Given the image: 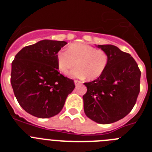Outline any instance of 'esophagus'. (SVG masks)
Here are the masks:
<instances>
[{
	"label": "esophagus",
	"mask_w": 152,
	"mask_h": 152,
	"mask_svg": "<svg viewBox=\"0 0 152 152\" xmlns=\"http://www.w3.org/2000/svg\"><path fill=\"white\" fill-rule=\"evenodd\" d=\"M82 84V82H81L80 80H75V84L76 86H78V85H80V84Z\"/></svg>",
	"instance_id": "obj_1"
}]
</instances>
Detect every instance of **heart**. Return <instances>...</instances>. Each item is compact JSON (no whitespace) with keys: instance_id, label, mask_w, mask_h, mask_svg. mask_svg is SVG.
<instances>
[{"instance_id":"b5f03b06","label":"heart","mask_w":152,"mask_h":152,"mask_svg":"<svg viewBox=\"0 0 152 152\" xmlns=\"http://www.w3.org/2000/svg\"><path fill=\"white\" fill-rule=\"evenodd\" d=\"M58 67L64 75L72 68L77 67L72 71L70 75L74 77L95 80L105 72L109 63L107 52L96 49L92 45L84 43L70 45L67 51H61L57 56Z\"/></svg>"}]
</instances>
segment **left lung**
<instances>
[{
	"mask_svg": "<svg viewBox=\"0 0 152 152\" xmlns=\"http://www.w3.org/2000/svg\"><path fill=\"white\" fill-rule=\"evenodd\" d=\"M107 52L109 63L101 76L84 83L86 116L100 124L124 118L132 110L140 91L141 72L131 55L113 45H98Z\"/></svg>",
	"mask_w": 152,
	"mask_h": 152,
	"instance_id": "obj_1",
	"label": "left lung"
}]
</instances>
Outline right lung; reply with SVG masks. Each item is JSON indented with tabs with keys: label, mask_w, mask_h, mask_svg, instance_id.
<instances>
[{
	"label": "right lung",
	"mask_w": 152,
	"mask_h": 152,
	"mask_svg": "<svg viewBox=\"0 0 152 152\" xmlns=\"http://www.w3.org/2000/svg\"><path fill=\"white\" fill-rule=\"evenodd\" d=\"M64 41L42 40L24 47L12 62L10 83L19 104L38 118L59 113L75 89L74 80L58 69V52Z\"/></svg>",
	"instance_id": "1"
}]
</instances>
